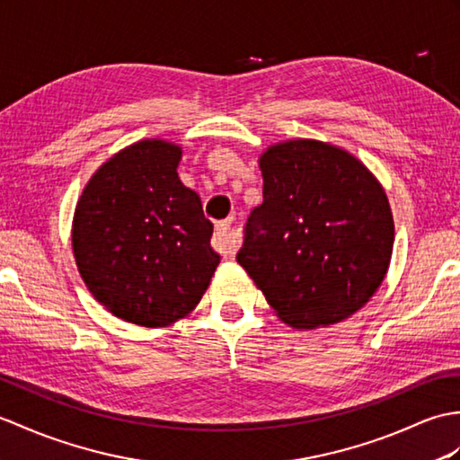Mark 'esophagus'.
<instances>
[{"label": "esophagus", "mask_w": 460, "mask_h": 460, "mask_svg": "<svg viewBox=\"0 0 460 460\" xmlns=\"http://www.w3.org/2000/svg\"><path fill=\"white\" fill-rule=\"evenodd\" d=\"M211 244H213V249H216L221 254H226V256H229V254H233L234 251H237L239 241H237V237H234V233H233V227H231L229 221H219L217 223L216 231H213Z\"/></svg>", "instance_id": "obj_1"}]
</instances>
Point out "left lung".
<instances>
[{
    "instance_id": "1",
    "label": "left lung",
    "mask_w": 460,
    "mask_h": 460,
    "mask_svg": "<svg viewBox=\"0 0 460 460\" xmlns=\"http://www.w3.org/2000/svg\"><path fill=\"white\" fill-rule=\"evenodd\" d=\"M262 204L237 262L284 323L315 329L365 305L388 270L394 219L378 180L355 156L290 141L261 156Z\"/></svg>"
}]
</instances>
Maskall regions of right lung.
<instances>
[{"label": "right lung", "instance_id": "add662e5", "mask_svg": "<svg viewBox=\"0 0 460 460\" xmlns=\"http://www.w3.org/2000/svg\"><path fill=\"white\" fill-rule=\"evenodd\" d=\"M180 156L164 141L127 146L92 176L74 213L85 286L113 315L143 327L190 314L219 264L213 223L178 178Z\"/></svg>", "mask_w": 460, "mask_h": 460}]
</instances>
